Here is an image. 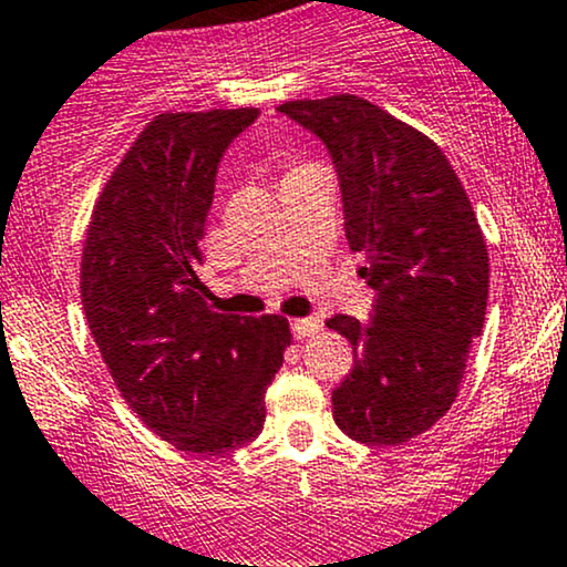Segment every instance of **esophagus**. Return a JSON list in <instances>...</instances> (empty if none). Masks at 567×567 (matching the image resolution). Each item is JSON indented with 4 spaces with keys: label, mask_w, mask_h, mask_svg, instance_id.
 <instances>
[{
    "label": "esophagus",
    "mask_w": 567,
    "mask_h": 567,
    "mask_svg": "<svg viewBox=\"0 0 567 567\" xmlns=\"http://www.w3.org/2000/svg\"><path fill=\"white\" fill-rule=\"evenodd\" d=\"M318 329H321V318L318 316H305V318H295V321H291V334H295L297 340H305V337L316 334Z\"/></svg>",
    "instance_id": "1"
}]
</instances>
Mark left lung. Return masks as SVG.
Segmentation results:
<instances>
[{
    "mask_svg": "<svg viewBox=\"0 0 567 567\" xmlns=\"http://www.w3.org/2000/svg\"><path fill=\"white\" fill-rule=\"evenodd\" d=\"M278 112L316 133L332 157L346 238L364 251L378 291L372 318L334 316L355 364L332 391L334 423L383 447L423 434L450 410L482 334L489 262L485 235L442 150L359 95L286 101Z\"/></svg>",
    "mask_w": 567,
    "mask_h": 567,
    "instance_id": "obj_1",
    "label": "left lung"
}]
</instances>
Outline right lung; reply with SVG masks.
Wrapping results in <instances>:
<instances>
[{"label": "right lung", "instance_id": "obj_1", "mask_svg": "<svg viewBox=\"0 0 567 567\" xmlns=\"http://www.w3.org/2000/svg\"><path fill=\"white\" fill-rule=\"evenodd\" d=\"M259 110L157 114L95 203L80 291L114 385L176 450L225 455L259 436L291 342L281 316L214 313L200 238L221 155Z\"/></svg>", "mask_w": 567, "mask_h": 567}]
</instances>
